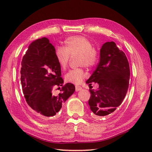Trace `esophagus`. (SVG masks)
Listing matches in <instances>:
<instances>
[{
    "label": "esophagus",
    "instance_id": "34e87169",
    "mask_svg": "<svg viewBox=\"0 0 152 152\" xmlns=\"http://www.w3.org/2000/svg\"><path fill=\"white\" fill-rule=\"evenodd\" d=\"M82 88L80 86H76V91H80V90H82Z\"/></svg>",
    "mask_w": 152,
    "mask_h": 152
}]
</instances>
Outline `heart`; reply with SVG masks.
Here are the masks:
<instances>
[{"label":"heart","mask_w":152,"mask_h":152,"mask_svg":"<svg viewBox=\"0 0 152 152\" xmlns=\"http://www.w3.org/2000/svg\"><path fill=\"white\" fill-rule=\"evenodd\" d=\"M78 56L80 66L93 67L99 60L98 51L93 47L91 41L88 38L80 35L67 38L64 40V47H57L55 56L57 63L62 69H65L69 64L70 56ZM86 76V74L82 69L70 70L64 76V80L67 83L79 85Z\"/></svg>","instance_id":"1"}]
</instances>
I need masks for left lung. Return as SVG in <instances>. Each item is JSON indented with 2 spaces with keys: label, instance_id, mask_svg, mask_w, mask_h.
I'll return each instance as SVG.
<instances>
[{
  "label": "left lung",
  "instance_id": "left-lung-1",
  "mask_svg": "<svg viewBox=\"0 0 152 152\" xmlns=\"http://www.w3.org/2000/svg\"><path fill=\"white\" fill-rule=\"evenodd\" d=\"M130 69L124 51L114 42H107L100 50V61L86 83L99 84L94 91L90 89V109L96 119L110 116L122 103L127 94Z\"/></svg>",
  "mask_w": 152,
  "mask_h": 152
}]
</instances>
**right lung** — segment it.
<instances>
[{
	"mask_svg": "<svg viewBox=\"0 0 152 152\" xmlns=\"http://www.w3.org/2000/svg\"><path fill=\"white\" fill-rule=\"evenodd\" d=\"M55 51L49 40L44 37L29 45L22 59L20 72L23 92L28 108L39 118L56 116L75 91L72 83L63 86L64 81ZM59 86L62 88L57 94L54 90Z\"/></svg>",
	"mask_w": 152,
	"mask_h": 152,
	"instance_id": "1",
	"label": "right lung"
}]
</instances>
